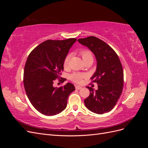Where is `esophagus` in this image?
Segmentation results:
<instances>
[{"label": "esophagus", "instance_id": "esophagus-1", "mask_svg": "<svg viewBox=\"0 0 148 148\" xmlns=\"http://www.w3.org/2000/svg\"><path fill=\"white\" fill-rule=\"evenodd\" d=\"M75 88L77 89H81L82 88V86H75Z\"/></svg>", "mask_w": 148, "mask_h": 148}]
</instances>
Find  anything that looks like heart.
<instances>
[{
  "instance_id": "obj_1",
  "label": "heart",
  "mask_w": 148,
  "mask_h": 148,
  "mask_svg": "<svg viewBox=\"0 0 148 148\" xmlns=\"http://www.w3.org/2000/svg\"><path fill=\"white\" fill-rule=\"evenodd\" d=\"M80 55L82 57V59L84 61V62L88 61L89 60H93V57L91 52L86 50V49H83L82 50L79 52ZM70 59V55H67L64 61V66L65 69L68 68L69 64V61ZM85 77V75L81 73H78V72H75L71 74L70 76V79L71 81L76 83H82L83 82V79Z\"/></svg>"
}]
</instances>
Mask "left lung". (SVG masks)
Segmentation results:
<instances>
[{"mask_svg": "<svg viewBox=\"0 0 148 148\" xmlns=\"http://www.w3.org/2000/svg\"><path fill=\"white\" fill-rule=\"evenodd\" d=\"M78 41L86 46L95 54L97 68L91 79L97 83L98 89L87 86L89 96L84 104L94 113L103 114L110 112L117 104L123 86V71L119 58L114 49L95 36L78 39Z\"/></svg>", "mask_w": 148, "mask_h": 148, "instance_id": "obj_1", "label": "left lung"}]
</instances>
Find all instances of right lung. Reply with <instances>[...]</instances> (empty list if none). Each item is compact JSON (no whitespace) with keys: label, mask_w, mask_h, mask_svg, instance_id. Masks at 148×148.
Masks as SVG:
<instances>
[{"label":"right lung","mask_w":148,"mask_h":148,"mask_svg":"<svg viewBox=\"0 0 148 148\" xmlns=\"http://www.w3.org/2000/svg\"><path fill=\"white\" fill-rule=\"evenodd\" d=\"M76 41L75 38L47 40L28 56L24 69V87L31 104L40 113L48 116L60 113L66 108L70 93L75 90L70 83L60 88L53 83L57 78H62L64 59Z\"/></svg>","instance_id":"1"}]
</instances>
